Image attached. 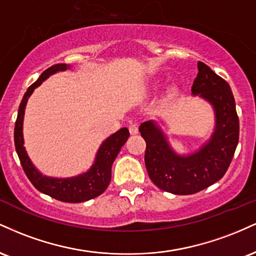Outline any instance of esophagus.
<instances>
[{
    "instance_id": "esophagus-1",
    "label": "esophagus",
    "mask_w": 256,
    "mask_h": 256,
    "mask_svg": "<svg viewBox=\"0 0 256 256\" xmlns=\"http://www.w3.org/2000/svg\"><path fill=\"white\" fill-rule=\"evenodd\" d=\"M128 131H130L131 134H138V125L136 124V122H132V124H130V126H128Z\"/></svg>"
}]
</instances>
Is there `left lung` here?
Segmentation results:
<instances>
[{"label":"left lung","mask_w":256,"mask_h":256,"mask_svg":"<svg viewBox=\"0 0 256 256\" xmlns=\"http://www.w3.org/2000/svg\"><path fill=\"white\" fill-rule=\"evenodd\" d=\"M198 68L192 95L210 102L216 113V128L207 143L184 156L173 150L154 122L140 126L146 143L144 162L149 177L158 189L174 195H192L222 179L238 143L240 122L230 85L201 61Z\"/></svg>","instance_id":"obj_1"}]
</instances>
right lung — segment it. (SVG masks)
I'll return each instance as SVG.
<instances>
[{
	"instance_id": "obj_1",
	"label": "right lung",
	"mask_w": 256,
	"mask_h": 256,
	"mask_svg": "<svg viewBox=\"0 0 256 256\" xmlns=\"http://www.w3.org/2000/svg\"><path fill=\"white\" fill-rule=\"evenodd\" d=\"M67 68H70V66L66 64H56L49 67L26 91L22 104L19 106V110H18V118L16 128H14V143H16V149L22 170L37 190L58 201L79 204V202H85L88 200L98 198L107 189L112 178L113 161L116 160L122 146L125 144L126 140L130 136V132L126 128H122L104 140V143L98 148L91 168L83 174L71 178H52L46 177L42 173L38 172V170L31 162L30 158L28 156L24 146L22 122H24L25 107L31 94L37 86L42 84V82L46 80L49 76L58 71H66Z\"/></svg>"
}]
</instances>
